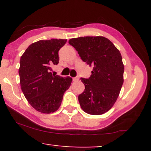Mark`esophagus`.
<instances>
[{
	"mask_svg": "<svg viewBox=\"0 0 151 151\" xmlns=\"http://www.w3.org/2000/svg\"><path fill=\"white\" fill-rule=\"evenodd\" d=\"M79 80V78H78V77H75V78H73V80L74 82H76V81H78V80Z\"/></svg>",
	"mask_w": 151,
	"mask_h": 151,
	"instance_id": "1",
	"label": "esophagus"
}]
</instances>
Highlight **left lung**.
Masks as SVG:
<instances>
[{"label": "left lung", "mask_w": 151, "mask_h": 151, "mask_svg": "<svg viewBox=\"0 0 151 151\" xmlns=\"http://www.w3.org/2000/svg\"><path fill=\"white\" fill-rule=\"evenodd\" d=\"M69 43L82 60L93 67L88 79L80 78L85 86L78 96L80 106L88 114H104L116 102L124 82L121 53L103 36L79 37L70 39Z\"/></svg>", "instance_id": "1"}]
</instances>
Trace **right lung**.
I'll list each match as a JSON object with an SVG mask.
<instances>
[{"label": "right lung", "mask_w": 151, "mask_h": 151, "mask_svg": "<svg viewBox=\"0 0 151 151\" xmlns=\"http://www.w3.org/2000/svg\"><path fill=\"white\" fill-rule=\"evenodd\" d=\"M67 40H39L28 47L20 57V84L29 103L43 113L57 111L72 78L51 73V67L59 62L58 51Z\"/></svg>", "instance_id": "1"}]
</instances>
